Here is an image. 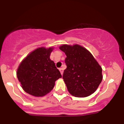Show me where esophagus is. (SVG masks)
Segmentation results:
<instances>
[{
    "label": "esophagus",
    "mask_w": 124,
    "mask_h": 124,
    "mask_svg": "<svg viewBox=\"0 0 124 124\" xmlns=\"http://www.w3.org/2000/svg\"><path fill=\"white\" fill-rule=\"evenodd\" d=\"M59 71H60V72H61V75H63V69L62 68H60L59 69Z\"/></svg>",
    "instance_id": "obj_1"
}]
</instances>
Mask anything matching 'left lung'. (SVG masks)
<instances>
[{
	"instance_id": "obj_1",
	"label": "left lung",
	"mask_w": 124,
	"mask_h": 124,
	"mask_svg": "<svg viewBox=\"0 0 124 124\" xmlns=\"http://www.w3.org/2000/svg\"><path fill=\"white\" fill-rule=\"evenodd\" d=\"M59 49L66 55L67 68L63 74L69 93L85 97L96 90L103 79L102 68L92 54L80 45H62Z\"/></svg>"
}]
</instances>
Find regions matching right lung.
Masks as SVG:
<instances>
[{"label":"right lung","instance_id":"obj_1","mask_svg":"<svg viewBox=\"0 0 124 124\" xmlns=\"http://www.w3.org/2000/svg\"><path fill=\"white\" fill-rule=\"evenodd\" d=\"M53 48H38L24 59L20 64L17 77L23 89L35 97H42L51 92L55 82L62 75L50 59Z\"/></svg>","mask_w":124,"mask_h":124}]
</instances>
